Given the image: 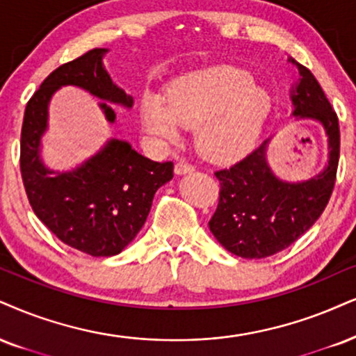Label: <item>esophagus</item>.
Returning a JSON list of instances; mask_svg holds the SVG:
<instances>
[{"instance_id":"obj_1","label":"esophagus","mask_w":356,"mask_h":356,"mask_svg":"<svg viewBox=\"0 0 356 356\" xmlns=\"http://www.w3.org/2000/svg\"><path fill=\"white\" fill-rule=\"evenodd\" d=\"M195 170V166L191 163H188V161H178L177 165H175V173L177 175H185V173H190V171Z\"/></svg>"}]
</instances>
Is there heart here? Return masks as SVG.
<instances>
[{"mask_svg":"<svg viewBox=\"0 0 356 356\" xmlns=\"http://www.w3.org/2000/svg\"><path fill=\"white\" fill-rule=\"evenodd\" d=\"M270 112V99L244 69H204L175 79L163 97L142 102V124L158 140L178 138L196 127L195 145L211 161H231L256 145Z\"/></svg>","mask_w":356,"mask_h":356,"instance_id":"obj_1","label":"heart"}]
</instances>
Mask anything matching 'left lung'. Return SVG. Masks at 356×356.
<instances>
[{
  "label": "left lung",
  "mask_w": 356,
  "mask_h": 356,
  "mask_svg": "<svg viewBox=\"0 0 356 356\" xmlns=\"http://www.w3.org/2000/svg\"><path fill=\"white\" fill-rule=\"evenodd\" d=\"M299 67L300 81L292 87V115L315 120L328 137V165L317 177L300 183L282 181L267 163V138L256 150L229 168L218 170L219 203L209 229L234 256L264 259L274 256L309 231L323 213L337 179L340 158L339 117L325 92L309 69Z\"/></svg>",
  "instance_id": "obj_1"
}]
</instances>
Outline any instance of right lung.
Masks as SVG:
<instances>
[{
  "mask_svg": "<svg viewBox=\"0 0 356 356\" xmlns=\"http://www.w3.org/2000/svg\"><path fill=\"white\" fill-rule=\"evenodd\" d=\"M105 52L95 47L52 71L26 105L21 129L19 166L31 208L57 239L94 257L124 251L147 221L158 188L173 178V161H152L117 138L72 171L44 166L39 145L57 89L77 86L108 102L134 105L105 71ZM100 108L113 124L115 112L105 102Z\"/></svg>",
  "mask_w": 356,
  "mask_h": 356,
  "instance_id": "obj_1",
  "label": "right lung"
}]
</instances>
